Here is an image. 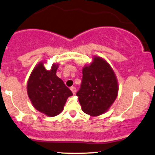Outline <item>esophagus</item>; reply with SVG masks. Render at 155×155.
<instances>
[{
	"mask_svg": "<svg viewBox=\"0 0 155 155\" xmlns=\"http://www.w3.org/2000/svg\"><path fill=\"white\" fill-rule=\"evenodd\" d=\"M70 89H71V91H72V93L73 94H75L76 93V88L74 87V86H71V87L70 88Z\"/></svg>",
	"mask_w": 155,
	"mask_h": 155,
	"instance_id": "1",
	"label": "esophagus"
}]
</instances>
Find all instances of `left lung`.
Here are the masks:
<instances>
[{"label": "left lung", "mask_w": 155, "mask_h": 155, "mask_svg": "<svg viewBox=\"0 0 155 155\" xmlns=\"http://www.w3.org/2000/svg\"><path fill=\"white\" fill-rule=\"evenodd\" d=\"M117 92L111 66L102 58H94L92 64L83 69L81 88L76 93L82 110L91 116L102 114L115 101Z\"/></svg>", "instance_id": "1"}]
</instances>
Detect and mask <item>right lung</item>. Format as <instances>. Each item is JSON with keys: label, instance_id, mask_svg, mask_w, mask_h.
<instances>
[{"label": "right lung", "instance_id": "add662e5", "mask_svg": "<svg viewBox=\"0 0 155 155\" xmlns=\"http://www.w3.org/2000/svg\"><path fill=\"white\" fill-rule=\"evenodd\" d=\"M57 65L47 71L40 64L31 72L27 84L29 99L37 110L49 117L59 114L64 109L67 98L72 95L64 81L56 75Z\"/></svg>", "mask_w": 155, "mask_h": 155}]
</instances>
